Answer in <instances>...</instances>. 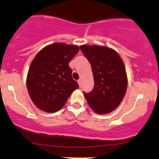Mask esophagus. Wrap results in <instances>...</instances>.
Here are the masks:
<instances>
[{"label":"esophagus","instance_id":"34e87169","mask_svg":"<svg viewBox=\"0 0 159 159\" xmlns=\"http://www.w3.org/2000/svg\"><path fill=\"white\" fill-rule=\"evenodd\" d=\"M77 83H78V84H79L80 87H81V86H82V80L80 79V80L77 81Z\"/></svg>","mask_w":159,"mask_h":159}]
</instances>
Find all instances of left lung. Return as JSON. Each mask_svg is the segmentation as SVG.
Segmentation results:
<instances>
[{"mask_svg": "<svg viewBox=\"0 0 159 159\" xmlns=\"http://www.w3.org/2000/svg\"><path fill=\"white\" fill-rule=\"evenodd\" d=\"M80 49L92 66L94 80L93 90L84 93L94 113L113 111L124 98L128 77L124 62L116 51L104 46L82 45Z\"/></svg>", "mask_w": 159, "mask_h": 159, "instance_id": "obj_1", "label": "left lung"}]
</instances>
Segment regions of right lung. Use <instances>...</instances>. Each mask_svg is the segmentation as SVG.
<instances>
[{"label":"right lung","instance_id":"right-lung-1","mask_svg":"<svg viewBox=\"0 0 159 159\" xmlns=\"http://www.w3.org/2000/svg\"><path fill=\"white\" fill-rule=\"evenodd\" d=\"M79 50L76 45L56 43L45 46L36 55L30 65L26 84L37 108L47 113L58 111L79 88L68 65Z\"/></svg>","mask_w":159,"mask_h":159}]
</instances>
